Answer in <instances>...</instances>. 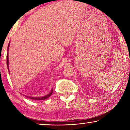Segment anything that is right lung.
<instances>
[{"label":"right lung","instance_id":"right-lung-1","mask_svg":"<svg viewBox=\"0 0 130 130\" xmlns=\"http://www.w3.org/2000/svg\"><path fill=\"white\" fill-rule=\"evenodd\" d=\"M9 46H10V43H8V47H7V66L8 72H10L9 71V68H8V66H9V62H8V48H9ZM52 93H53V89H52L51 92H50L49 94H47L46 96H42V97H32V96H26V95H25V94H23V95H24L25 97H26V98L31 99L34 100H42L46 99H47L48 98H49V97L52 95Z\"/></svg>","mask_w":130,"mask_h":130}]
</instances>
